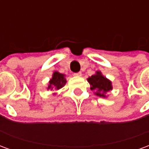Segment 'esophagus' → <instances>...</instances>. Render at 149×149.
Listing matches in <instances>:
<instances>
[{"label": "esophagus", "instance_id": "obj_1", "mask_svg": "<svg viewBox=\"0 0 149 149\" xmlns=\"http://www.w3.org/2000/svg\"><path fill=\"white\" fill-rule=\"evenodd\" d=\"M75 76H77V77H81V75H82V73H81V72H76V73H74Z\"/></svg>", "mask_w": 149, "mask_h": 149}]
</instances>
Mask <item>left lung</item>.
<instances>
[{
	"label": "left lung",
	"instance_id": "1",
	"mask_svg": "<svg viewBox=\"0 0 149 149\" xmlns=\"http://www.w3.org/2000/svg\"><path fill=\"white\" fill-rule=\"evenodd\" d=\"M90 84V89L95 91V95L100 97H106V93L112 89V82L104 77L101 72L97 71L96 74L88 78Z\"/></svg>",
	"mask_w": 149,
	"mask_h": 149
}]
</instances>
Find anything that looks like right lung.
Wrapping results in <instances>:
<instances>
[{"label":"right lung","mask_w":149,"mask_h":149,"mask_svg":"<svg viewBox=\"0 0 149 149\" xmlns=\"http://www.w3.org/2000/svg\"><path fill=\"white\" fill-rule=\"evenodd\" d=\"M65 75L60 73L58 72H54L52 74V79L49 81V85H48V90L49 89H55V90H59L60 88L65 86L66 84V79H65Z\"/></svg>","instance_id":"right-lung-1"}]
</instances>
